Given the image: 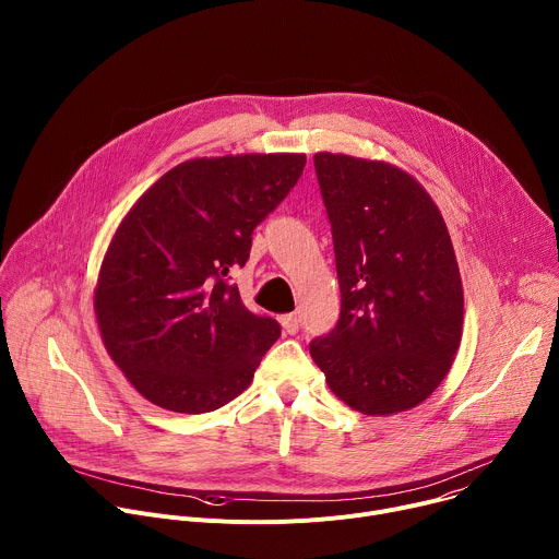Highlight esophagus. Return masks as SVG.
I'll return each instance as SVG.
<instances>
[{"mask_svg": "<svg viewBox=\"0 0 559 559\" xmlns=\"http://www.w3.org/2000/svg\"><path fill=\"white\" fill-rule=\"evenodd\" d=\"M281 325H283V330H285L287 334H296L298 328H300L298 316H296V313H285V316H281Z\"/></svg>", "mask_w": 559, "mask_h": 559, "instance_id": "obj_1", "label": "esophagus"}]
</instances>
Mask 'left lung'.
Masks as SVG:
<instances>
[{
    "label": "left lung",
    "mask_w": 559,
    "mask_h": 559,
    "mask_svg": "<svg viewBox=\"0 0 559 559\" xmlns=\"http://www.w3.org/2000/svg\"><path fill=\"white\" fill-rule=\"evenodd\" d=\"M341 318L309 345L330 389L367 416L407 412L449 373L462 338V281L444 218L405 170L318 152Z\"/></svg>",
    "instance_id": "8db88e82"
}]
</instances>
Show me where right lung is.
<instances>
[{"label":"right lung","instance_id":"obj_1","mask_svg":"<svg viewBox=\"0 0 559 559\" xmlns=\"http://www.w3.org/2000/svg\"><path fill=\"white\" fill-rule=\"evenodd\" d=\"M305 164L292 152L190 158L119 223L95 313L110 358L152 405L207 414L250 386L281 325L250 311L227 278Z\"/></svg>","mask_w":559,"mask_h":559}]
</instances>
